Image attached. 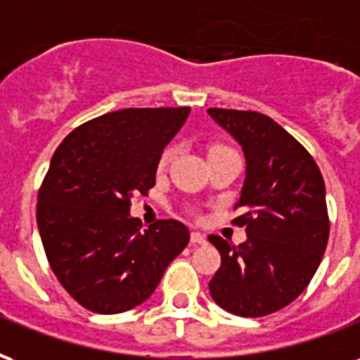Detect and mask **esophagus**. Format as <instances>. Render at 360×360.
Here are the masks:
<instances>
[{
	"mask_svg": "<svg viewBox=\"0 0 360 360\" xmlns=\"http://www.w3.org/2000/svg\"><path fill=\"white\" fill-rule=\"evenodd\" d=\"M191 243H193V245H206V243H208V239H206V235L204 233H198V231H195V233H191Z\"/></svg>",
	"mask_w": 360,
	"mask_h": 360,
	"instance_id": "34e87169",
	"label": "esophagus"
}]
</instances>
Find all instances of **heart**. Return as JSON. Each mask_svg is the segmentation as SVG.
<instances>
[{
    "label": "heart",
    "instance_id": "heart-1",
    "mask_svg": "<svg viewBox=\"0 0 360 360\" xmlns=\"http://www.w3.org/2000/svg\"><path fill=\"white\" fill-rule=\"evenodd\" d=\"M214 148H218V146H214ZM173 158V148H165L162 152V156H160V167H165V165L169 164V160Z\"/></svg>",
    "mask_w": 360,
    "mask_h": 360
}]
</instances>
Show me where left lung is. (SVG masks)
I'll return each mask as SVG.
<instances>
[{
  "label": "left lung",
  "instance_id": "1",
  "mask_svg": "<svg viewBox=\"0 0 360 360\" xmlns=\"http://www.w3.org/2000/svg\"><path fill=\"white\" fill-rule=\"evenodd\" d=\"M208 113L241 144L247 162L235 204L241 216L233 219L247 241L235 247L210 235L221 255L210 295L231 314L266 316L293 302L320 266L330 237L324 179L301 142L264 113Z\"/></svg>",
  "mask_w": 360,
  "mask_h": 360
}]
</instances>
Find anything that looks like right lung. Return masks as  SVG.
Segmentation results:
<instances>
[{
  "instance_id": "right-lung-1",
  "label": "right lung",
  "mask_w": 360,
  "mask_h": 360,
  "mask_svg": "<svg viewBox=\"0 0 360 360\" xmlns=\"http://www.w3.org/2000/svg\"><path fill=\"white\" fill-rule=\"evenodd\" d=\"M191 108H129L77 127L51 156L36 206L59 283L84 309L117 314L154 293L188 243L177 219L141 231L131 198L156 185L160 156Z\"/></svg>"
}]
</instances>
